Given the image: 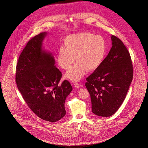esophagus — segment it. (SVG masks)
I'll use <instances>...</instances> for the list:
<instances>
[{
    "label": "esophagus",
    "mask_w": 148,
    "mask_h": 148,
    "mask_svg": "<svg viewBox=\"0 0 148 148\" xmlns=\"http://www.w3.org/2000/svg\"><path fill=\"white\" fill-rule=\"evenodd\" d=\"M74 87H75L76 89H79V87H80V85H79V84H78L77 82H76V83H75V84H74Z\"/></svg>",
    "instance_id": "esophagus-1"
}]
</instances>
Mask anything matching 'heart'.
I'll return each mask as SVG.
<instances>
[{
  "mask_svg": "<svg viewBox=\"0 0 148 148\" xmlns=\"http://www.w3.org/2000/svg\"><path fill=\"white\" fill-rule=\"evenodd\" d=\"M107 49L106 39L101 35L89 32H81L67 36L63 47L59 48L57 62L62 69H69L75 60L77 62L65 74L67 79L78 81L86 70L97 69L105 57Z\"/></svg>",
  "mask_w": 148,
  "mask_h": 148,
  "instance_id": "heart-1",
  "label": "heart"
}]
</instances>
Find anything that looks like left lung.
Wrapping results in <instances>:
<instances>
[{"instance_id":"obj_1","label":"left lung","mask_w":148,"mask_h":148,"mask_svg":"<svg viewBox=\"0 0 148 148\" xmlns=\"http://www.w3.org/2000/svg\"><path fill=\"white\" fill-rule=\"evenodd\" d=\"M111 40L112 47L108 56L85 83L92 113L105 117L114 114L122 105L133 78L128 50L117 37L112 35Z\"/></svg>"}]
</instances>
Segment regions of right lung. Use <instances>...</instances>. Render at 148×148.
<instances>
[{
	"label": "right lung",
	"mask_w": 148,
	"mask_h": 148,
	"mask_svg": "<svg viewBox=\"0 0 148 148\" xmlns=\"http://www.w3.org/2000/svg\"><path fill=\"white\" fill-rule=\"evenodd\" d=\"M47 35L41 32L29 40L16 66L17 88L27 106L39 117L55 122L66 114L64 103L72 88L62 76L52 54L43 49Z\"/></svg>",
	"instance_id": "right-lung-1"
}]
</instances>
